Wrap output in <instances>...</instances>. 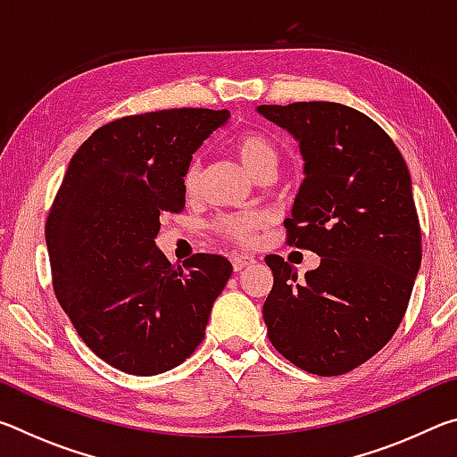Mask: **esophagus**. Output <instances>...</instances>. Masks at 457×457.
<instances>
[{
  "mask_svg": "<svg viewBox=\"0 0 457 457\" xmlns=\"http://www.w3.org/2000/svg\"><path fill=\"white\" fill-rule=\"evenodd\" d=\"M253 264V258L247 256V253H237V256L231 258V266H234L236 272H239V270H244L245 266Z\"/></svg>",
  "mask_w": 457,
  "mask_h": 457,
  "instance_id": "obj_1",
  "label": "esophagus"
}]
</instances>
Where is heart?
<instances>
[{"label":"heart","mask_w":457,"mask_h":457,"mask_svg":"<svg viewBox=\"0 0 457 457\" xmlns=\"http://www.w3.org/2000/svg\"><path fill=\"white\" fill-rule=\"evenodd\" d=\"M236 154L239 163L252 177L258 175L264 169H276L278 163V151L276 146L268 141L266 137L256 133H244L236 138ZM201 171L197 161H191L189 167L185 169L183 175V187L187 193H193L199 187ZM266 215L264 213H236L226 215L218 221V231L221 236H226L234 242L242 245H252L256 239L258 231L266 226Z\"/></svg>","instance_id":"heart-1"}]
</instances>
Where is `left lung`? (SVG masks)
I'll return each mask as SVG.
<instances>
[{"label": "left lung", "mask_w": 457, "mask_h": 457, "mask_svg": "<svg viewBox=\"0 0 457 457\" xmlns=\"http://www.w3.org/2000/svg\"><path fill=\"white\" fill-rule=\"evenodd\" d=\"M256 111L300 146L304 181L284 226L290 245L320 256L304 280L280 256H266L274 274L262 311L270 343L312 375L349 373L395 335L420 272L409 169L389 135L351 106Z\"/></svg>", "instance_id": "1"}]
</instances>
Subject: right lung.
I'll return each instance as SVG.
<instances>
[{
	"mask_svg": "<svg viewBox=\"0 0 457 457\" xmlns=\"http://www.w3.org/2000/svg\"><path fill=\"white\" fill-rule=\"evenodd\" d=\"M228 111L171 108L108 122L68 165L46 223L54 292L88 349L129 375L165 373L205 337L231 276L215 253L171 266L159 218L185 207L183 175Z\"/></svg>",
	"mask_w": 457,
	"mask_h": 457,
	"instance_id": "obj_1",
	"label": "right lung"
}]
</instances>
